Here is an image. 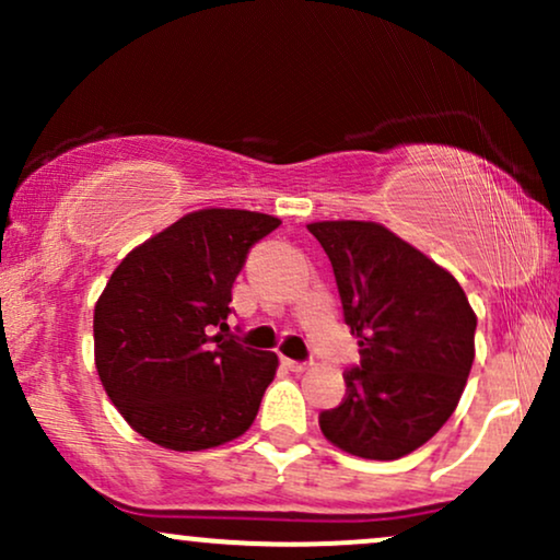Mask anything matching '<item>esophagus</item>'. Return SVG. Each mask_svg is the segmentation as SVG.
Listing matches in <instances>:
<instances>
[{
  "mask_svg": "<svg viewBox=\"0 0 560 560\" xmlns=\"http://www.w3.org/2000/svg\"><path fill=\"white\" fill-rule=\"evenodd\" d=\"M284 365L289 371H307V361H292V358H284Z\"/></svg>",
  "mask_w": 560,
  "mask_h": 560,
  "instance_id": "obj_1",
  "label": "esophagus"
}]
</instances>
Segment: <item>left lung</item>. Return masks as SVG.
Wrapping results in <instances>:
<instances>
[{
	"label": "left lung",
	"instance_id": "obj_1",
	"mask_svg": "<svg viewBox=\"0 0 560 560\" xmlns=\"http://www.w3.org/2000/svg\"><path fill=\"white\" fill-rule=\"evenodd\" d=\"M307 231L329 255L361 347L345 400L318 416L320 432L358 458H402L440 432L464 395L477 316L453 273L382 223L318 221Z\"/></svg>",
	"mask_w": 560,
	"mask_h": 560
}]
</instances>
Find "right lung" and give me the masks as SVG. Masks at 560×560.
I'll return each mask as SVG.
<instances>
[{"instance_id":"1","label":"right lung","mask_w":560,"mask_h":560,"mask_svg":"<svg viewBox=\"0 0 560 560\" xmlns=\"http://www.w3.org/2000/svg\"><path fill=\"white\" fill-rule=\"evenodd\" d=\"M279 223L229 208L178 218L131 249L96 300V374L128 427L155 445L191 453L253 427L279 358L212 331L229 329L234 279Z\"/></svg>"}]
</instances>
